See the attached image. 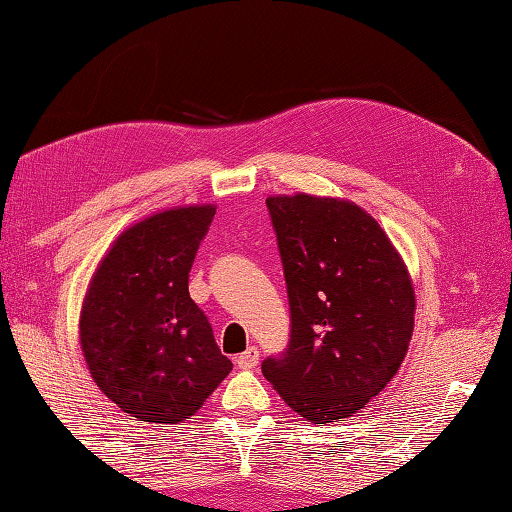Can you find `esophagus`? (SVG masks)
<instances>
[{
	"mask_svg": "<svg viewBox=\"0 0 512 512\" xmlns=\"http://www.w3.org/2000/svg\"><path fill=\"white\" fill-rule=\"evenodd\" d=\"M257 362H259V348H255V346H250L248 350H244L242 355H237V357H235V364H237V368H244V370H248V368H255V366H257Z\"/></svg>",
	"mask_w": 512,
	"mask_h": 512,
	"instance_id": "obj_1",
	"label": "esophagus"
}]
</instances>
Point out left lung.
I'll return each mask as SVG.
<instances>
[{
    "label": "left lung",
    "mask_w": 512,
    "mask_h": 512,
    "mask_svg": "<svg viewBox=\"0 0 512 512\" xmlns=\"http://www.w3.org/2000/svg\"><path fill=\"white\" fill-rule=\"evenodd\" d=\"M290 306V339L262 373L308 422H344L379 395L404 362L415 293L379 224L350 202L266 199Z\"/></svg>",
    "instance_id": "1"
}]
</instances>
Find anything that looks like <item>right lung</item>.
<instances>
[{"instance_id":"1","label":"right lung","mask_w":512,"mask_h":512,"mask_svg":"<svg viewBox=\"0 0 512 512\" xmlns=\"http://www.w3.org/2000/svg\"><path fill=\"white\" fill-rule=\"evenodd\" d=\"M213 217V206H188L130 226L86 293L79 339L90 375L139 422H186L233 370L188 293Z\"/></svg>"}]
</instances>
